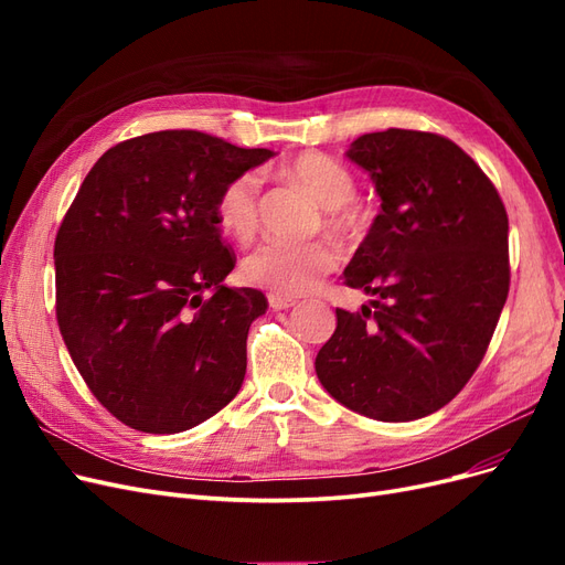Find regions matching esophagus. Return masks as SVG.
<instances>
[{
	"label": "esophagus",
	"instance_id": "1",
	"mask_svg": "<svg viewBox=\"0 0 565 565\" xmlns=\"http://www.w3.org/2000/svg\"><path fill=\"white\" fill-rule=\"evenodd\" d=\"M268 306H270V309H276V311H282V309H289V306H295V299L270 292L268 295Z\"/></svg>",
	"mask_w": 565,
	"mask_h": 565
}]
</instances>
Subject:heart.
<instances>
[{
  "label": "heart",
  "instance_id": "heart-1",
  "mask_svg": "<svg viewBox=\"0 0 565 565\" xmlns=\"http://www.w3.org/2000/svg\"><path fill=\"white\" fill-rule=\"evenodd\" d=\"M280 172L313 195L324 212V226L349 235L361 228L363 212L351 200L355 181L351 169L328 152L306 150L282 164ZM262 179L256 172H241L228 179L216 195V224L237 243H249L259 218ZM339 264V249L330 241L285 243L268 241L243 262V273L252 285L273 295L295 297L313 289L322 276Z\"/></svg>",
  "mask_w": 565,
  "mask_h": 565
}]
</instances>
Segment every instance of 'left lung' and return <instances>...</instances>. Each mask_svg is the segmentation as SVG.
Here are the masks:
<instances>
[{
	"mask_svg": "<svg viewBox=\"0 0 565 565\" xmlns=\"http://www.w3.org/2000/svg\"><path fill=\"white\" fill-rule=\"evenodd\" d=\"M347 158L382 200L344 282L372 297L337 309L316 355L334 401L380 422L450 403L481 365L509 295V218L490 179L446 136L363 134Z\"/></svg>",
	"mask_w": 565,
	"mask_h": 565,
	"instance_id": "8db88e82",
	"label": "left lung"
}]
</instances>
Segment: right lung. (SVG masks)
I'll return each instance as SVG.
<instances>
[{"label": "right lung", "mask_w": 565, "mask_h": 565, "mask_svg": "<svg viewBox=\"0 0 565 565\" xmlns=\"http://www.w3.org/2000/svg\"><path fill=\"white\" fill-rule=\"evenodd\" d=\"M276 152L193 129L106 150L56 233V318L82 380L113 417L179 434L243 386L247 332L268 301L226 287L216 195Z\"/></svg>", "instance_id": "right-lung-1"}]
</instances>
